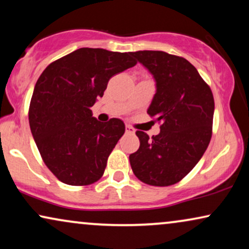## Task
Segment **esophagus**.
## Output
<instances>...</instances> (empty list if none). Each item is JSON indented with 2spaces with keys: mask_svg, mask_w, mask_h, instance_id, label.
I'll return each mask as SVG.
<instances>
[{
  "mask_svg": "<svg viewBox=\"0 0 249 249\" xmlns=\"http://www.w3.org/2000/svg\"><path fill=\"white\" fill-rule=\"evenodd\" d=\"M125 132H128V134H134V132H135V129L132 128L131 125L125 124Z\"/></svg>",
  "mask_w": 249,
  "mask_h": 249,
  "instance_id": "esophagus-1",
  "label": "esophagus"
}]
</instances>
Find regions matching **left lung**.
Here are the masks:
<instances>
[{
	"instance_id": "8db88e82",
	"label": "left lung",
	"mask_w": 249,
	"mask_h": 249,
	"mask_svg": "<svg viewBox=\"0 0 249 249\" xmlns=\"http://www.w3.org/2000/svg\"><path fill=\"white\" fill-rule=\"evenodd\" d=\"M156 80V94L147 110L161 122L159 135H136L141 145L129 156L135 176L156 187L175 185L192 171L212 137L214 98L195 67L185 57L162 51L131 52Z\"/></svg>"
}]
</instances>
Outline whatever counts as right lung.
Returning <instances> with one entry per match:
<instances>
[{
	"label": "right lung",
	"mask_w": 249,
	"mask_h": 249,
	"mask_svg": "<svg viewBox=\"0 0 249 249\" xmlns=\"http://www.w3.org/2000/svg\"><path fill=\"white\" fill-rule=\"evenodd\" d=\"M137 64L131 52L76 50L40 74L30 100V130L44 163L60 181L87 186L103 176L125 127L120 119L100 122L93 107L115 74Z\"/></svg>",
	"instance_id": "1"
}]
</instances>
